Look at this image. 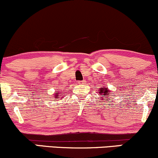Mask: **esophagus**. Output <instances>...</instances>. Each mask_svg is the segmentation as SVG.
<instances>
[{
    "label": "esophagus",
    "mask_w": 158,
    "mask_h": 158,
    "mask_svg": "<svg viewBox=\"0 0 158 158\" xmlns=\"http://www.w3.org/2000/svg\"><path fill=\"white\" fill-rule=\"evenodd\" d=\"M85 83H86V80H82V81H78V84H79V85H83V84H85Z\"/></svg>",
    "instance_id": "1"
}]
</instances>
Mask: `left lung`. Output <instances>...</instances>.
<instances>
[{
    "label": "left lung",
    "mask_w": 158,
    "mask_h": 158,
    "mask_svg": "<svg viewBox=\"0 0 158 158\" xmlns=\"http://www.w3.org/2000/svg\"><path fill=\"white\" fill-rule=\"evenodd\" d=\"M99 94H100V95L106 96V99H110V98H108L107 97H108V96H110V94L111 93H110V90L108 89L107 87H104V88H101L99 90ZM101 98H102V97H101ZM102 100L104 101V99H102Z\"/></svg>",
    "instance_id": "obj_1"
}]
</instances>
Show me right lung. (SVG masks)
I'll return each instance as SVG.
<instances>
[{
    "instance_id": "1",
    "label": "right lung",
    "mask_w": 158,
    "mask_h": 158,
    "mask_svg": "<svg viewBox=\"0 0 158 158\" xmlns=\"http://www.w3.org/2000/svg\"><path fill=\"white\" fill-rule=\"evenodd\" d=\"M61 95H59V92L58 91H56V94H55V97L56 99H58V98H59V97H60Z\"/></svg>"
}]
</instances>
